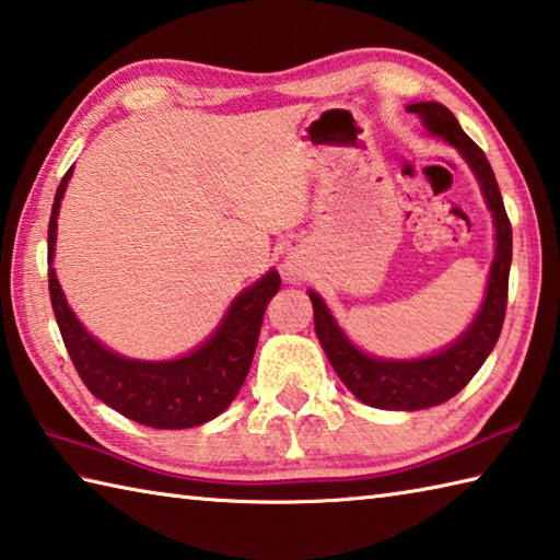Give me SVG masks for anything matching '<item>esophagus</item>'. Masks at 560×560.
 Segmentation results:
<instances>
[{
	"instance_id": "34e87169",
	"label": "esophagus",
	"mask_w": 560,
	"mask_h": 560,
	"mask_svg": "<svg viewBox=\"0 0 560 560\" xmlns=\"http://www.w3.org/2000/svg\"><path fill=\"white\" fill-rule=\"evenodd\" d=\"M283 269H287V277L293 281H303L308 277V261L301 255H289L287 261H283Z\"/></svg>"
}]
</instances>
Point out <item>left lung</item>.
<instances>
[{
  "label": "left lung",
  "mask_w": 560,
  "mask_h": 560,
  "mask_svg": "<svg viewBox=\"0 0 560 560\" xmlns=\"http://www.w3.org/2000/svg\"><path fill=\"white\" fill-rule=\"evenodd\" d=\"M408 112L418 114L422 126L432 136L444 138L448 145H454L458 155L468 162L470 172L476 174L492 213V225H495V257H492L488 273L486 299L480 303L474 323L442 352L420 359H383L361 352L337 325L320 293L308 291L315 335L320 339L337 376L361 402L378 410H424L432 405H442L454 398L478 374V369L483 366V361L495 347L502 320H505L512 265V225L486 152L464 133L456 116L444 104L418 102L408 104Z\"/></svg>",
  "instance_id": "obj_1"
}]
</instances>
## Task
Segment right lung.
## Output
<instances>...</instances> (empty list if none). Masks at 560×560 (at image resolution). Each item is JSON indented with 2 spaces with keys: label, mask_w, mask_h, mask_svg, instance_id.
Instances as JSON below:
<instances>
[{
  "label": "right lung",
  "mask_w": 560,
  "mask_h": 560,
  "mask_svg": "<svg viewBox=\"0 0 560 560\" xmlns=\"http://www.w3.org/2000/svg\"><path fill=\"white\" fill-rule=\"evenodd\" d=\"M70 177L72 167L55 191L48 223V289L55 320L77 374L92 396L108 408L155 430H186L218 418L247 378L267 303L281 289L279 271L269 269L259 281L240 291L221 325L194 352L167 361L116 354L77 320L52 269L60 201Z\"/></svg>",
  "instance_id": "right-lung-1"
}]
</instances>
